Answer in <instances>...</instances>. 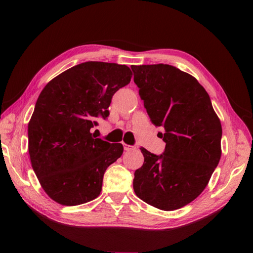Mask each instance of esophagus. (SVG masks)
Listing matches in <instances>:
<instances>
[{"label": "esophagus", "mask_w": 253, "mask_h": 253, "mask_svg": "<svg viewBox=\"0 0 253 253\" xmlns=\"http://www.w3.org/2000/svg\"><path fill=\"white\" fill-rule=\"evenodd\" d=\"M124 149H125V151H132V150H135L136 148L133 146H129V144L124 143Z\"/></svg>", "instance_id": "34e87169"}]
</instances>
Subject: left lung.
<instances>
[{"label": "left lung", "instance_id": "left-lung-1", "mask_svg": "<svg viewBox=\"0 0 253 253\" xmlns=\"http://www.w3.org/2000/svg\"><path fill=\"white\" fill-rule=\"evenodd\" d=\"M133 82L165 151L141 148L143 165L133 190L142 201L173 211L195 200L209 184L222 155V125L210 96L190 74L166 64L132 65Z\"/></svg>", "mask_w": 253, "mask_h": 253}]
</instances>
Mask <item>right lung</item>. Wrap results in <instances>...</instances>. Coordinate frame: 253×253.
Wrapping results in <instances>:
<instances>
[{"mask_svg": "<svg viewBox=\"0 0 253 253\" xmlns=\"http://www.w3.org/2000/svg\"><path fill=\"white\" fill-rule=\"evenodd\" d=\"M126 65L85 62L46 84L28 124L31 166L41 187L62 206L100 195L106 169L121 158L122 143L95 138L96 117L109 116L112 96L130 83Z\"/></svg>", "mask_w": 253, "mask_h": 253, "instance_id": "add662e5", "label": "right lung"}]
</instances>
